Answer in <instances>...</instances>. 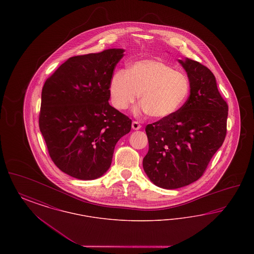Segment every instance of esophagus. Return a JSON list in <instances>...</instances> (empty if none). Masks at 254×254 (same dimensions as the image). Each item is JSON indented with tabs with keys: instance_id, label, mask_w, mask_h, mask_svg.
<instances>
[{
	"instance_id": "esophagus-1",
	"label": "esophagus",
	"mask_w": 254,
	"mask_h": 254,
	"mask_svg": "<svg viewBox=\"0 0 254 254\" xmlns=\"http://www.w3.org/2000/svg\"><path fill=\"white\" fill-rule=\"evenodd\" d=\"M131 127H132L133 129L134 130H139L141 127H142V126L138 123V122L133 121L132 125H131Z\"/></svg>"
}]
</instances>
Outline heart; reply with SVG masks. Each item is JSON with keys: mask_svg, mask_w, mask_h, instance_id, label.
<instances>
[{"mask_svg": "<svg viewBox=\"0 0 254 254\" xmlns=\"http://www.w3.org/2000/svg\"><path fill=\"white\" fill-rule=\"evenodd\" d=\"M111 103L119 110L128 109L141 94V110L154 119H167L184 107L190 93V81L156 59L136 61L129 69L119 68L109 81Z\"/></svg>", "mask_w": 254, "mask_h": 254, "instance_id": "heart-1", "label": "heart"}]
</instances>
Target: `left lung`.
Returning <instances> with one entry per match:
<instances>
[{
    "label": "left lung",
    "instance_id": "obj_1",
    "mask_svg": "<svg viewBox=\"0 0 254 254\" xmlns=\"http://www.w3.org/2000/svg\"><path fill=\"white\" fill-rule=\"evenodd\" d=\"M190 81V94L173 116L145 127L147 177L159 188L174 190L197 181L227 134L229 107L216 79L199 62L178 60Z\"/></svg>",
    "mask_w": 254,
    "mask_h": 254
}]
</instances>
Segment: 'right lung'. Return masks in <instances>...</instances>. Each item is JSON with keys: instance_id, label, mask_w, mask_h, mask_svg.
Returning a JSON list of instances; mask_svg holds the SVG:
<instances>
[{"instance_id": "right-lung-1", "label": "right lung", "mask_w": 254, "mask_h": 254, "mask_svg": "<svg viewBox=\"0 0 254 254\" xmlns=\"http://www.w3.org/2000/svg\"><path fill=\"white\" fill-rule=\"evenodd\" d=\"M124 51L71 57L44 85L40 131L53 163L71 177L103 176L117 142L131 129V120L109 103V81Z\"/></svg>"}]
</instances>
